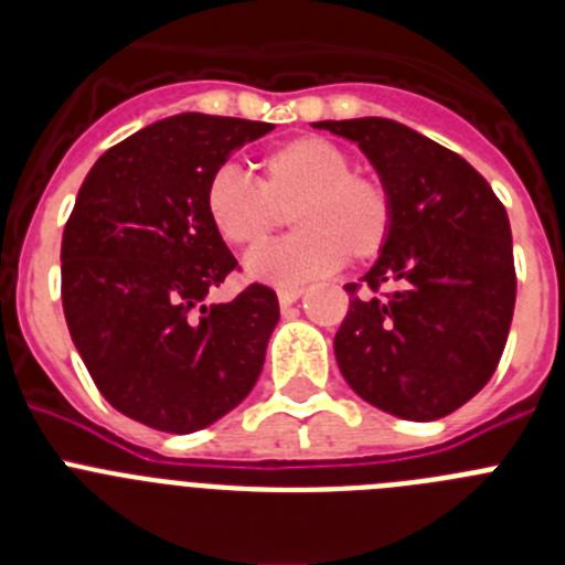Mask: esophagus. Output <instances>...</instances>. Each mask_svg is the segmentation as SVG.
Wrapping results in <instances>:
<instances>
[{"label": "esophagus", "instance_id": "esophagus-1", "mask_svg": "<svg viewBox=\"0 0 565 565\" xmlns=\"http://www.w3.org/2000/svg\"><path fill=\"white\" fill-rule=\"evenodd\" d=\"M299 297H302V288H279L277 291L279 308H291Z\"/></svg>", "mask_w": 565, "mask_h": 565}]
</instances>
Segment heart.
Segmentation results:
<instances>
[{
	"label": "heart",
	"instance_id": "obj_1",
	"mask_svg": "<svg viewBox=\"0 0 565 565\" xmlns=\"http://www.w3.org/2000/svg\"><path fill=\"white\" fill-rule=\"evenodd\" d=\"M203 209L223 243L257 246L291 212L297 234L259 246L243 263L248 279L277 288L306 286L351 259H373L393 228L391 192L376 174L351 169V154L328 138L306 135L259 161V183L237 167L212 172Z\"/></svg>",
	"mask_w": 565,
	"mask_h": 565
}]
</instances>
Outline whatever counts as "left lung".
I'll list each match as a JSON object with an SVG mask.
<instances>
[{
  "label": "left lung",
  "mask_w": 565,
  "mask_h": 565,
  "mask_svg": "<svg viewBox=\"0 0 565 565\" xmlns=\"http://www.w3.org/2000/svg\"><path fill=\"white\" fill-rule=\"evenodd\" d=\"M356 143L393 201L391 237L364 274L384 299L351 294L333 339L339 371L364 402L407 418L450 416L495 373L515 311L503 203L461 154L391 118L317 121Z\"/></svg>",
  "instance_id": "obj_1"
}]
</instances>
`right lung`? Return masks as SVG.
Wrapping results in <instances>:
<instances>
[{"label": "right lung", "instance_id": "1", "mask_svg": "<svg viewBox=\"0 0 565 565\" xmlns=\"http://www.w3.org/2000/svg\"><path fill=\"white\" fill-rule=\"evenodd\" d=\"M274 124L181 113L129 135L89 169L62 237L70 337L115 411L163 433L203 430L257 382L277 294L206 306L237 266L203 209L212 172Z\"/></svg>", "mask_w": 565, "mask_h": 565}]
</instances>
